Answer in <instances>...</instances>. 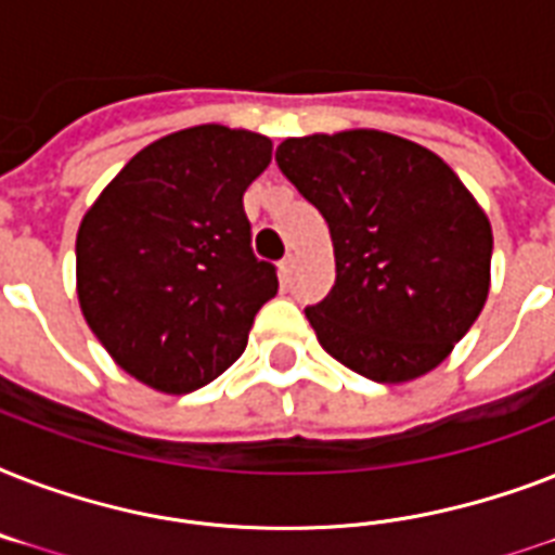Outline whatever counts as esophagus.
<instances>
[{
	"label": "esophagus",
	"instance_id": "34e87169",
	"mask_svg": "<svg viewBox=\"0 0 555 555\" xmlns=\"http://www.w3.org/2000/svg\"><path fill=\"white\" fill-rule=\"evenodd\" d=\"M279 273H282V279H291V273H294V256H285V259L279 261Z\"/></svg>",
	"mask_w": 555,
	"mask_h": 555
}]
</instances>
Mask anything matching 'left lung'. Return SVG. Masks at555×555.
I'll return each instance as SVG.
<instances>
[{
  "instance_id": "1",
  "label": "left lung",
  "mask_w": 555,
  "mask_h": 555,
  "mask_svg": "<svg viewBox=\"0 0 555 555\" xmlns=\"http://www.w3.org/2000/svg\"><path fill=\"white\" fill-rule=\"evenodd\" d=\"M276 164L334 242L337 282L305 308L322 348L374 383L443 363L490 294V221L461 178L374 129L287 138Z\"/></svg>"
}]
</instances>
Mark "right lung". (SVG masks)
Here are the masks:
<instances>
[{
	"label": "right lung",
	"mask_w": 555,
	"mask_h": 555,
	"mask_svg": "<svg viewBox=\"0 0 555 555\" xmlns=\"http://www.w3.org/2000/svg\"><path fill=\"white\" fill-rule=\"evenodd\" d=\"M264 134L192 126L150 143L77 233L82 317L115 363L186 395L242 357L253 317L279 291L256 259L244 190L270 164Z\"/></svg>",
	"instance_id": "obj_1"
}]
</instances>
